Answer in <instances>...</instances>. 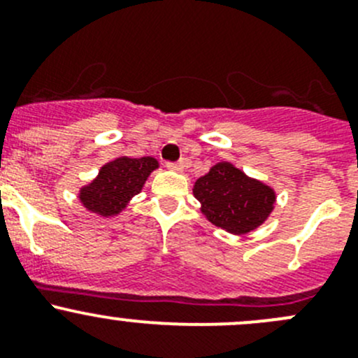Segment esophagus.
Here are the masks:
<instances>
[{
    "mask_svg": "<svg viewBox=\"0 0 358 358\" xmlns=\"http://www.w3.org/2000/svg\"><path fill=\"white\" fill-rule=\"evenodd\" d=\"M167 167L172 169V171H182L186 167V162L180 160V162H167Z\"/></svg>",
    "mask_w": 358,
    "mask_h": 358,
    "instance_id": "esophagus-1",
    "label": "esophagus"
}]
</instances>
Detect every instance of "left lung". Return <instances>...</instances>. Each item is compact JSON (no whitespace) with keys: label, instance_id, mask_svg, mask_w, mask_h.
<instances>
[{"label":"left lung","instance_id":"obj_1","mask_svg":"<svg viewBox=\"0 0 358 358\" xmlns=\"http://www.w3.org/2000/svg\"><path fill=\"white\" fill-rule=\"evenodd\" d=\"M193 194L212 224L245 235L266 221L273 210L275 191L250 179L228 162L214 165L194 182Z\"/></svg>","mask_w":358,"mask_h":358}]
</instances>
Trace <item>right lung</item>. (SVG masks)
Wrapping results in <instances>:
<instances>
[{"label": "right lung", "instance_id": "right-lung-1", "mask_svg": "<svg viewBox=\"0 0 358 358\" xmlns=\"http://www.w3.org/2000/svg\"><path fill=\"white\" fill-rule=\"evenodd\" d=\"M155 169H158V162L151 157L116 158L106 164L88 186L81 187V203L104 217L118 214L127 201L143 189Z\"/></svg>", "mask_w": 358, "mask_h": 358}]
</instances>
